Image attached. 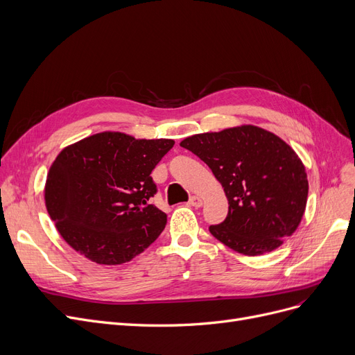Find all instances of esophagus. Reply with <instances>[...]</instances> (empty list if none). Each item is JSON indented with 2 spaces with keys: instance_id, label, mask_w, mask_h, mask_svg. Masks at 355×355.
Listing matches in <instances>:
<instances>
[{
  "instance_id": "esophagus-1",
  "label": "esophagus",
  "mask_w": 355,
  "mask_h": 355,
  "mask_svg": "<svg viewBox=\"0 0 355 355\" xmlns=\"http://www.w3.org/2000/svg\"><path fill=\"white\" fill-rule=\"evenodd\" d=\"M189 205L191 207H195V208H200L202 207V199L199 198V196H191V199H189Z\"/></svg>"
}]
</instances>
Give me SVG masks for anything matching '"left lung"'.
<instances>
[{"mask_svg":"<svg viewBox=\"0 0 355 355\" xmlns=\"http://www.w3.org/2000/svg\"><path fill=\"white\" fill-rule=\"evenodd\" d=\"M180 146L209 166L228 198L227 218L209 227L216 240L260 256L296 231L308 199L305 166L273 132L241 125L196 134Z\"/></svg>","mask_w":355,"mask_h":355,"instance_id":"obj_1","label":"left lung"}]
</instances>
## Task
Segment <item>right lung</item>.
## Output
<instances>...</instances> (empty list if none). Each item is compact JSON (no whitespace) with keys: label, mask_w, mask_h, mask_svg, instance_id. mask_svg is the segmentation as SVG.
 I'll use <instances>...</instances> for the list:
<instances>
[{"label":"right lung","mask_w":355,"mask_h":355,"mask_svg":"<svg viewBox=\"0 0 355 355\" xmlns=\"http://www.w3.org/2000/svg\"><path fill=\"white\" fill-rule=\"evenodd\" d=\"M173 140L99 132L64 150L50 167L44 199L63 240L98 264H123L157 240L167 215L150 204L151 172Z\"/></svg>","instance_id":"obj_1"}]
</instances>
